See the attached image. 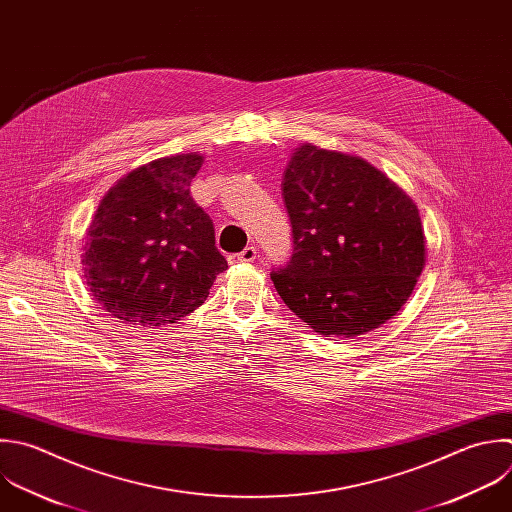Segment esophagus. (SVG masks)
<instances>
[{
  "label": "esophagus",
  "instance_id": "34e87169",
  "mask_svg": "<svg viewBox=\"0 0 512 512\" xmlns=\"http://www.w3.org/2000/svg\"><path fill=\"white\" fill-rule=\"evenodd\" d=\"M256 256H258V250H256V246H246L242 252H238V254H230V256H228V262H230V264L254 262V260H256Z\"/></svg>",
  "mask_w": 512,
  "mask_h": 512
}]
</instances>
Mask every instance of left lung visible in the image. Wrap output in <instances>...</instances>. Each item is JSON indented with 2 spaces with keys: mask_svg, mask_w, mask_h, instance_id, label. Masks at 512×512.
Masks as SVG:
<instances>
[{
  "mask_svg": "<svg viewBox=\"0 0 512 512\" xmlns=\"http://www.w3.org/2000/svg\"><path fill=\"white\" fill-rule=\"evenodd\" d=\"M292 256L270 278L322 336L352 338L392 318L424 268L414 202L368 162L298 148L282 180Z\"/></svg>",
  "mask_w": 512,
  "mask_h": 512,
  "instance_id": "1",
  "label": "left lung"
}]
</instances>
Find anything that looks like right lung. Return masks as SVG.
Masks as SVG:
<instances>
[{"mask_svg": "<svg viewBox=\"0 0 512 512\" xmlns=\"http://www.w3.org/2000/svg\"><path fill=\"white\" fill-rule=\"evenodd\" d=\"M202 156L154 160L118 180L98 206L82 254L94 300L134 326L194 312L228 268L210 216L190 196Z\"/></svg>", "mask_w": 512, "mask_h": 512, "instance_id": "1", "label": "right lung"}]
</instances>
